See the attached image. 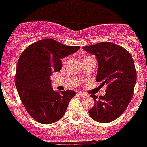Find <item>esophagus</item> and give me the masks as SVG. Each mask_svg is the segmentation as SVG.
Returning <instances> with one entry per match:
<instances>
[{"mask_svg": "<svg viewBox=\"0 0 147 147\" xmlns=\"http://www.w3.org/2000/svg\"><path fill=\"white\" fill-rule=\"evenodd\" d=\"M77 96H80V97H85L87 96V94L85 93H83V92H79L77 94Z\"/></svg>", "mask_w": 147, "mask_h": 147, "instance_id": "esophagus-1", "label": "esophagus"}]
</instances>
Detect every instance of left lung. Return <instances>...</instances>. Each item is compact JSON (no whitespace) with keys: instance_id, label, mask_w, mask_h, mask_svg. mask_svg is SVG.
I'll return each instance as SVG.
<instances>
[{"instance_id":"1","label":"left lung","mask_w":147,"mask_h":147,"mask_svg":"<svg viewBox=\"0 0 147 147\" xmlns=\"http://www.w3.org/2000/svg\"><path fill=\"white\" fill-rule=\"evenodd\" d=\"M83 49L96 57V81L107 85L104 96L91 95L95 103L89 115L98 122H111L125 112L133 97L137 81L133 58L126 49L114 43H98Z\"/></svg>"}]
</instances>
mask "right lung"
Returning a JSON list of instances; mask_svg holds the SVG:
<instances>
[{"instance_id": "obj_1", "label": "right lung", "mask_w": 147, "mask_h": 147, "mask_svg": "<svg viewBox=\"0 0 147 147\" xmlns=\"http://www.w3.org/2000/svg\"><path fill=\"white\" fill-rule=\"evenodd\" d=\"M79 46H66L51 38L27 47L19 58L15 84L28 114L41 124L59 121L76 92H57L51 87L50 76L62 69L61 59L75 53Z\"/></svg>"}]
</instances>
